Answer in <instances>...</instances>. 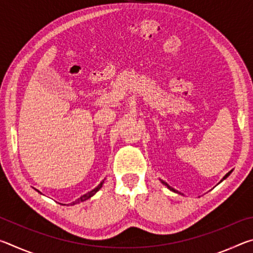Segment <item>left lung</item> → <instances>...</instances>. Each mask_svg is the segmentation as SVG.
I'll use <instances>...</instances> for the list:
<instances>
[{
    "label": "left lung",
    "mask_w": 253,
    "mask_h": 253,
    "mask_svg": "<svg viewBox=\"0 0 253 253\" xmlns=\"http://www.w3.org/2000/svg\"><path fill=\"white\" fill-rule=\"evenodd\" d=\"M231 172H232V170H231ZM231 172H229V173H228V174H226V175H225V176H224V177H223V179H225V178H226V177H228V176H229V175H230V174H231ZM162 183H163V184H165V185H166V186H168V187H169V190H172V191H174V192H176V193H178V192H177V191H175V190H174V188H173V187H170V186H169V184H168V183H165V182H163V181H162Z\"/></svg>",
    "instance_id": "left-lung-1"
}]
</instances>
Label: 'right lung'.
<instances>
[{"label":"right lung","mask_w":253,"mask_h":253,"mask_svg":"<svg viewBox=\"0 0 253 253\" xmlns=\"http://www.w3.org/2000/svg\"><path fill=\"white\" fill-rule=\"evenodd\" d=\"M102 183H104V181H102L99 185H98L95 190H92V191H90V192H88L87 194H84V195H83L81 196V198H79L78 200L77 201H75V202H72L71 204H77V203H79V202H84V201H85V200H88L89 198H91V196L96 193L97 191H99V188H101V186H102Z\"/></svg>","instance_id":"right-lung-1"}]
</instances>
